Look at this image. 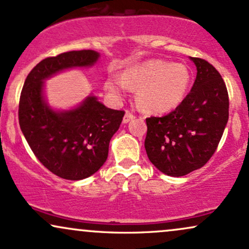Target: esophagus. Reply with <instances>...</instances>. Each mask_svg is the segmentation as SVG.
Listing matches in <instances>:
<instances>
[{
	"instance_id": "obj_1",
	"label": "esophagus",
	"mask_w": 249,
	"mask_h": 249,
	"mask_svg": "<svg viewBox=\"0 0 249 249\" xmlns=\"http://www.w3.org/2000/svg\"><path fill=\"white\" fill-rule=\"evenodd\" d=\"M133 118H134V115H132V113L128 112V111H126V113H125L124 118H123V123H125V124H126V123L132 121Z\"/></svg>"
}]
</instances>
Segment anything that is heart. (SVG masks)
<instances>
[{
  "instance_id": "b5f03b06",
  "label": "heart",
  "mask_w": 249,
  "mask_h": 249,
  "mask_svg": "<svg viewBox=\"0 0 249 249\" xmlns=\"http://www.w3.org/2000/svg\"><path fill=\"white\" fill-rule=\"evenodd\" d=\"M190 84L191 72L186 65L153 59L128 68L122 76L111 73L104 88L118 101L124 97L127 88L137 90V102L142 110L164 113L184 101Z\"/></svg>"
}]
</instances>
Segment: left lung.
<instances>
[{"mask_svg": "<svg viewBox=\"0 0 249 249\" xmlns=\"http://www.w3.org/2000/svg\"><path fill=\"white\" fill-rule=\"evenodd\" d=\"M196 77L190 93L164 117L146 118L145 150L150 161L171 177L204 166L215 152L228 121L227 88L207 61L191 57Z\"/></svg>", "mask_w": 249, "mask_h": 249, "instance_id": "1", "label": "left lung"}]
</instances>
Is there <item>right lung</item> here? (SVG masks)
Wrapping results in <instances>:
<instances>
[{
  "mask_svg": "<svg viewBox=\"0 0 249 249\" xmlns=\"http://www.w3.org/2000/svg\"><path fill=\"white\" fill-rule=\"evenodd\" d=\"M98 58L93 50L48 57L30 71L22 89L18 105L22 132L43 166L63 179H85L103 166L125 112L107 107L95 96L87 97L75 108L55 111L43 95L44 81L59 71L91 67Z\"/></svg>",
  "mask_w": 249,
  "mask_h": 249,
  "instance_id": "add662e5",
  "label": "right lung"
}]
</instances>
